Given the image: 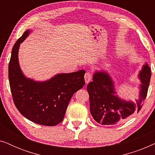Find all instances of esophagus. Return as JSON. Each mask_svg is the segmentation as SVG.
<instances>
[{"label": "esophagus", "instance_id": "34e87169", "mask_svg": "<svg viewBox=\"0 0 155 155\" xmlns=\"http://www.w3.org/2000/svg\"><path fill=\"white\" fill-rule=\"evenodd\" d=\"M92 79V73H90V72H87V73L84 74V80H85L86 83H88Z\"/></svg>", "mask_w": 155, "mask_h": 155}]
</instances>
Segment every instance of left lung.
Returning <instances> with one entry per match:
<instances>
[{
	"mask_svg": "<svg viewBox=\"0 0 155 155\" xmlns=\"http://www.w3.org/2000/svg\"><path fill=\"white\" fill-rule=\"evenodd\" d=\"M151 78V70L146 64L140 73V99L136 103L127 102L115 96L116 92L111 78L105 72H97L93 81L87 89L90 95V113L97 123L113 125L124 121L135 112L140 111L147 97Z\"/></svg>",
	"mask_w": 155,
	"mask_h": 155,
	"instance_id": "left-lung-1",
	"label": "left lung"
}]
</instances>
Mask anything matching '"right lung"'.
<instances>
[{"label": "right lung", "mask_w": 155, "mask_h": 155, "mask_svg": "<svg viewBox=\"0 0 155 155\" xmlns=\"http://www.w3.org/2000/svg\"><path fill=\"white\" fill-rule=\"evenodd\" d=\"M25 31L12 49L8 66V78L14 104L20 113L31 121L54 126L63 120L74 93L84 85L83 70L58 74L46 82H35L23 75L18 63L20 43L29 35Z\"/></svg>", "instance_id": "obj_1"}]
</instances>
